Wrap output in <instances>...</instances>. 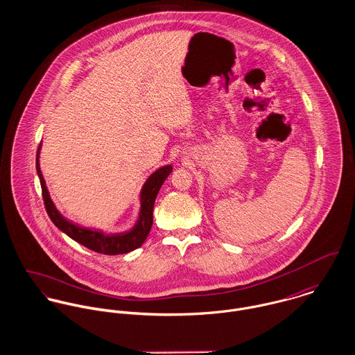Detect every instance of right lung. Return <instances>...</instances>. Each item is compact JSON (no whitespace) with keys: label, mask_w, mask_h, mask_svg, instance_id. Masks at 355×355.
<instances>
[{"label":"right lung","mask_w":355,"mask_h":355,"mask_svg":"<svg viewBox=\"0 0 355 355\" xmlns=\"http://www.w3.org/2000/svg\"><path fill=\"white\" fill-rule=\"evenodd\" d=\"M42 149V144L38 148L37 152V173L41 182L42 187V197L46 211L51 217L53 224L62 231L65 235H68L75 242L83 245L85 248L97 252V253L106 254V255H117V254H125L141 248L144 242L146 241L150 228L153 225V207L155 197L165 182V179L172 172V165H164L154 171L152 175L148 178L145 184L141 189L139 194V216L134 227L124 232H116V234H105L101 230L96 228H87L82 227L68 218H65L58 209L55 207L54 202L51 201V193L46 187V182L44 179V175L41 172L40 165V154Z\"/></svg>","instance_id":"1"}]
</instances>
